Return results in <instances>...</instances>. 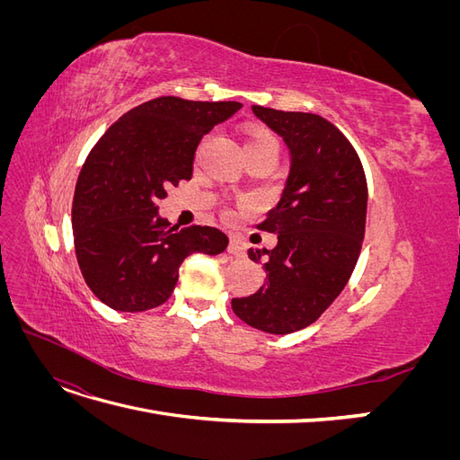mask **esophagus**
<instances>
[{
	"label": "esophagus",
	"instance_id": "34e87169",
	"mask_svg": "<svg viewBox=\"0 0 460 460\" xmlns=\"http://www.w3.org/2000/svg\"><path fill=\"white\" fill-rule=\"evenodd\" d=\"M228 253L232 257H243L245 255V247L242 243V240L238 238H230V243H228Z\"/></svg>",
	"mask_w": 460,
	"mask_h": 460
}]
</instances>
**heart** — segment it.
<instances>
[{
    "label": "heart",
    "mask_w": 460,
    "mask_h": 460,
    "mask_svg": "<svg viewBox=\"0 0 460 460\" xmlns=\"http://www.w3.org/2000/svg\"><path fill=\"white\" fill-rule=\"evenodd\" d=\"M243 149L245 153L267 151V153H272V155H278V137L269 128H261V127L252 128L245 137Z\"/></svg>",
    "instance_id": "heart-1"
}]
</instances>
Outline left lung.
<instances>
[{"label":"left lung","instance_id":"obj_1","mask_svg":"<svg viewBox=\"0 0 460 460\" xmlns=\"http://www.w3.org/2000/svg\"><path fill=\"white\" fill-rule=\"evenodd\" d=\"M282 136L289 174L278 205L259 228L278 234L274 249H249L267 280L257 294L232 299L245 324L269 333L307 328L349 282L365 238L367 178L349 140L323 117L253 105Z\"/></svg>","mask_w":460,"mask_h":460}]
</instances>
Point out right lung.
<instances>
[{
	"mask_svg": "<svg viewBox=\"0 0 460 460\" xmlns=\"http://www.w3.org/2000/svg\"><path fill=\"white\" fill-rule=\"evenodd\" d=\"M238 109V102L163 95L124 113L90 151L73 199L75 252L88 288L107 307L155 309L172 296L188 255L226 249L218 228L171 226L157 201L191 178L201 137Z\"/></svg>",
	"mask_w": 460,
	"mask_h": 460,
	"instance_id": "add662e5",
	"label": "right lung"
}]
</instances>
